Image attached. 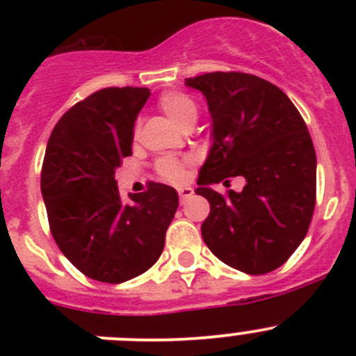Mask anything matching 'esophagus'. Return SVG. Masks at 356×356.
Listing matches in <instances>:
<instances>
[{
	"label": "esophagus",
	"mask_w": 356,
	"mask_h": 356,
	"mask_svg": "<svg viewBox=\"0 0 356 356\" xmlns=\"http://www.w3.org/2000/svg\"><path fill=\"white\" fill-rule=\"evenodd\" d=\"M177 193H179V200H181V203H184L189 196H193V193L195 191H193V188H189V186H182V188L177 189Z\"/></svg>",
	"instance_id": "esophagus-1"
}]
</instances>
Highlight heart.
Masks as SVG:
<instances>
[{
	"instance_id": "1",
	"label": "heart",
	"mask_w": 356,
	"mask_h": 356,
	"mask_svg": "<svg viewBox=\"0 0 356 356\" xmlns=\"http://www.w3.org/2000/svg\"><path fill=\"white\" fill-rule=\"evenodd\" d=\"M160 110L182 131L195 127L198 120V105L191 96L181 91H167L160 96L158 102ZM191 163V158L163 156L156 161V174L163 181L182 182L186 179V167Z\"/></svg>"
}]
</instances>
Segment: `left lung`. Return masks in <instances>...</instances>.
I'll return each mask as SVG.
<instances>
[{"mask_svg":"<svg viewBox=\"0 0 356 356\" xmlns=\"http://www.w3.org/2000/svg\"><path fill=\"white\" fill-rule=\"evenodd\" d=\"M207 98L211 145L196 195L210 203L201 236L211 253L245 274L275 270L307 236L315 208L317 156L305 120L272 82L243 72L186 79ZM241 175L243 192L209 188Z\"/></svg>","mask_w":356,"mask_h":356,"instance_id":"8db88e82","label":"left lung"}]
</instances>
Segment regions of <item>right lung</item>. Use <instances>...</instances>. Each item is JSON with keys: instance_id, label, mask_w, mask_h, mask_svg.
<instances>
[{"instance_id": "obj_1", "label": "right lung", "mask_w": 356, "mask_h": 356, "mask_svg": "<svg viewBox=\"0 0 356 356\" xmlns=\"http://www.w3.org/2000/svg\"><path fill=\"white\" fill-rule=\"evenodd\" d=\"M148 88H105L75 103L49 136L41 193L60 251L88 277L120 284L160 258L177 191L149 182L125 203L115 170L132 155Z\"/></svg>"}]
</instances>
